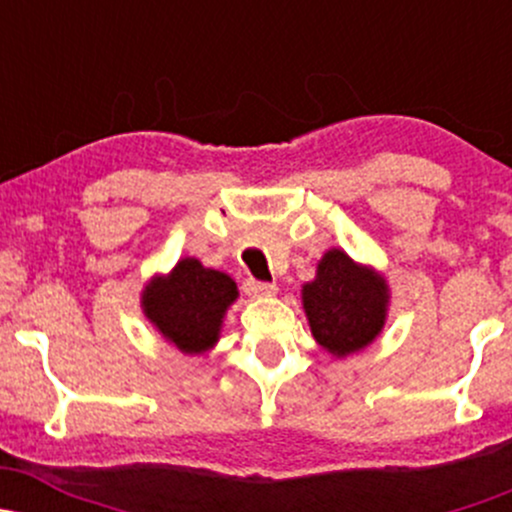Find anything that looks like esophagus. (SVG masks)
<instances>
[{
    "label": "esophagus",
    "instance_id": "1",
    "mask_svg": "<svg viewBox=\"0 0 512 512\" xmlns=\"http://www.w3.org/2000/svg\"><path fill=\"white\" fill-rule=\"evenodd\" d=\"M243 291L252 298H262V296H274L276 293V284H267V281H255V279H245L243 281Z\"/></svg>",
    "mask_w": 512,
    "mask_h": 512
}]
</instances>
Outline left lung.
I'll list each match as a JSON object with an SVG mask.
<instances>
[{"instance_id": "1", "label": "left lung", "mask_w": 512, "mask_h": 512, "mask_svg": "<svg viewBox=\"0 0 512 512\" xmlns=\"http://www.w3.org/2000/svg\"><path fill=\"white\" fill-rule=\"evenodd\" d=\"M303 305L317 342L346 356L383 330L387 286L346 252L330 250L317 264V279L303 286Z\"/></svg>"}]
</instances>
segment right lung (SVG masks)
<instances>
[{"label": "right lung", "instance_id": "1", "mask_svg": "<svg viewBox=\"0 0 512 512\" xmlns=\"http://www.w3.org/2000/svg\"><path fill=\"white\" fill-rule=\"evenodd\" d=\"M236 281L216 269H204L192 257L180 260L168 279H156L144 291L146 317L185 354H202L219 339L221 317L236 301Z\"/></svg>", "mask_w": 512, "mask_h": 512}]
</instances>
